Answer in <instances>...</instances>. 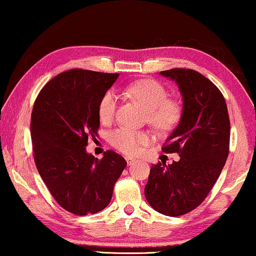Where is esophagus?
Wrapping results in <instances>:
<instances>
[{"mask_svg":"<svg viewBox=\"0 0 256 256\" xmlns=\"http://www.w3.org/2000/svg\"><path fill=\"white\" fill-rule=\"evenodd\" d=\"M125 160H126V162H128V165H131V164L133 163V162L136 160L134 158H133V157H130V156H126V157H125Z\"/></svg>","mask_w":256,"mask_h":256,"instance_id":"1","label":"esophagus"}]
</instances>
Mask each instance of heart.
I'll return each mask as SVG.
<instances>
[{"label":"heart","instance_id":"obj_1","mask_svg":"<svg viewBox=\"0 0 256 256\" xmlns=\"http://www.w3.org/2000/svg\"><path fill=\"white\" fill-rule=\"evenodd\" d=\"M126 91L132 98L139 101L148 112L149 123L160 131H168L176 126L181 117V107L178 101L168 99V90L154 80H138L130 84ZM118 96L112 90L101 96L98 114L102 122H109L115 116ZM152 141L150 133L136 131L130 128H115L109 134V142L114 148L128 155H136L142 146Z\"/></svg>","mask_w":256,"mask_h":256}]
</instances>
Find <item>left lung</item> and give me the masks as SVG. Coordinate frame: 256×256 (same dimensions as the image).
<instances>
[{"mask_svg":"<svg viewBox=\"0 0 256 256\" xmlns=\"http://www.w3.org/2000/svg\"><path fill=\"white\" fill-rule=\"evenodd\" d=\"M160 74L176 80L184 99L180 123L163 144L179 162H158L150 168L146 200L157 212L180 216L208 197L229 154L230 120L224 96L204 75L173 68Z\"/></svg>","mask_w":256,"mask_h":256,"instance_id":"8db88e82","label":"left lung"}]
</instances>
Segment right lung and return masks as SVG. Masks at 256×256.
Returning a JSON list of instances; mask_svg holds the SVG:
<instances>
[{
  "mask_svg": "<svg viewBox=\"0 0 256 256\" xmlns=\"http://www.w3.org/2000/svg\"><path fill=\"white\" fill-rule=\"evenodd\" d=\"M118 74L70 70L44 85L32 112L36 168L56 202L76 216L94 214L110 202L126 160L112 150L101 160L88 154L98 136L99 101Z\"/></svg>",
  "mask_w": 256,
  "mask_h": 256,
  "instance_id": "right-lung-1",
  "label": "right lung"
}]
</instances>
